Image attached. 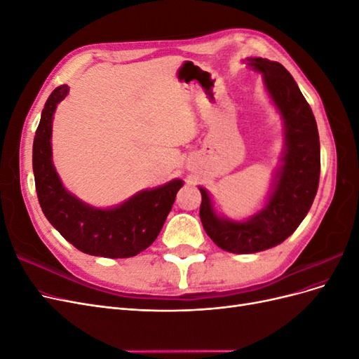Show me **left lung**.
Segmentation results:
<instances>
[{
  "label": "left lung",
  "mask_w": 359,
  "mask_h": 359,
  "mask_svg": "<svg viewBox=\"0 0 359 359\" xmlns=\"http://www.w3.org/2000/svg\"><path fill=\"white\" fill-rule=\"evenodd\" d=\"M245 64L262 73L265 91L283 123L285 144L262 208L244 220L220 215L210 191L199 186L205 232L220 248L236 255L264 252L295 232L316 196L320 175L318 124L295 79L277 61L250 57Z\"/></svg>",
  "instance_id": "obj_1"
}]
</instances>
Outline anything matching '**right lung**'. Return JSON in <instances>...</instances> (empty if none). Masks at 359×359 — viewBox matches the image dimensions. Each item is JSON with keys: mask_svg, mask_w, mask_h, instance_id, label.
<instances>
[{"mask_svg": "<svg viewBox=\"0 0 359 359\" xmlns=\"http://www.w3.org/2000/svg\"><path fill=\"white\" fill-rule=\"evenodd\" d=\"M67 85L52 91L41 111L32 145L37 198L49 223L82 253L111 259L139 255L156 241L168 214L184 186L180 178L154 189L140 190L111 208H97L70 193L52 160V121Z\"/></svg>", "mask_w": 359, "mask_h": 359, "instance_id": "1", "label": "right lung"}]
</instances>
